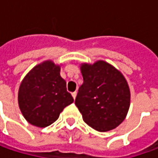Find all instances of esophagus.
<instances>
[{
  "label": "esophagus",
  "mask_w": 158,
  "mask_h": 158,
  "mask_svg": "<svg viewBox=\"0 0 158 158\" xmlns=\"http://www.w3.org/2000/svg\"><path fill=\"white\" fill-rule=\"evenodd\" d=\"M76 95H77V92H76V91H75V92H73V93H72V96H73V98H74V99H76Z\"/></svg>",
  "instance_id": "34e87169"
}]
</instances>
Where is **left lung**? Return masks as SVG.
<instances>
[{"mask_svg": "<svg viewBox=\"0 0 158 158\" xmlns=\"http://www.w3.org/2000/svg\"><path fill=\"white\" fill-rule=\"evenodd\" d=\"M83 83L78 89L76 106L86 124L98 132L116 128L130 106V89L124 76L104 60L80 66Z\"/></svg>", "mask_w": 158, "mask_h": 158, "instance_id": "left-lung-1", "label": "left lung"}]
</instances>
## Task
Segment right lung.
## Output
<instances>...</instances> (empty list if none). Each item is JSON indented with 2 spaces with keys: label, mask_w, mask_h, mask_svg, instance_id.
Wrapping results in <instances>:
<instances>
[{
  "label": "right lung",
  "mask_w": 158,
  "mask_h": 158,
  "mask_svg": "<svg viewBox=\"0 0 158 158\" xmlns=\"http://www.w3.org/2000/svg\"><path fill=\"white\" fill-rule=\"evenodd\" d=\"M60 72V65L45 60L36 65L23 79L18 90V105L30 124L38 127L50 126L64 108L74 102Z\"/></svg>",
  "instance_id": "right-lung-1"
}]
</instances>
